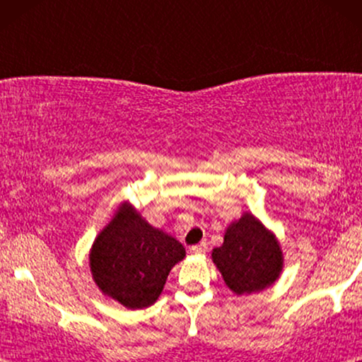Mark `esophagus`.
<instances>
[{
  "label": "esophagus",
  "instance_id": "34e87169",
  "mask_svg": "<svg viewBox=\"0 0 362 362\" xmlns=\"http://www.w3.org/2000/svg\"><path fill=\"white\" fill-rule=\"evenodd\" d=\"M206 249H207V244H206V242H201V244L192 245L191 249H189V252H191V254H204Z\"/></svg>",
  "mask_w": 362,
  "mask_h": 362
}]
</instances>
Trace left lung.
Masks as SVG:
<instances>
[{"instance_id":"obj_1","label":"left lung","mask_w":362,"mask_h":362,"mask_svg":"<svg viewBox=\"0 0 362 362\" xmlns=\"http://www.w3.org/2000/svg\"><path fill=\"white\" fill-rule=\"evenodd\" d=\"M211 259L232 293H260L280 279L284 252L270 229L252 212L232 221L224 232V242L214 247Z\"/></svg>"}]
</instances>
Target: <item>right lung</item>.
Here are the masks:
<instances>
[{
    "mask_svg": "<svg viewBox=\"0 0 362 362\" xmlns=\"http://www.w3.org/2000/svg\"><path fill=\"white\" fill-rule=\"evenodd\" d=\"M185 257L180 240L123 201L93 240L88 267L102 295L128 310H141L155 303L171 269Z\"/></svg>",
    "mask_w": 362,
    "mask_h": 362,
    "instance_id": "add662e5",
    "label": "right lung"
}]
</instances>
